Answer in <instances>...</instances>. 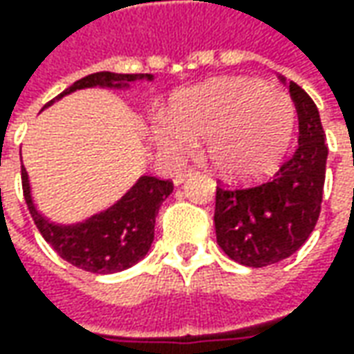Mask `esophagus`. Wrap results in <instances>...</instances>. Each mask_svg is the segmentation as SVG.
Returning a JSON list of instances; mask_svg holds the SVG:
<instances>
[{"label": "esophagus", "instance_id": "34e87169", "mask_svg": "<svg viewBox=\"0 0 354 354\" xmlns=\"http://www.w3.org/2000/svg\"><path fill=\"white\" fill-rule=\"evenodd\" d=\"M197 171L195 169H183V171H179L177 175H175V179H173V183L175 185H181L187 179V177H191V175H195Z\"/></svg>", "mask_w": 354, "mask_h": 354}]
</instances>
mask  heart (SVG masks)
Listing matches in <instances>:
<instances>
[{"label": "heart", "instance_id": "1", "mask_svg": "<svg viewBox=\"0 0 354 354\" xmlns=\"http://www.w3.org/2000/svg\"><path fill=\"white\" fill-rule=\"evenodd\" d=\"M295 126L292 98L258 78H216L181 92L171 116L153 126L157 145L171 157L207 140V157L226 179L246 181L276 167Z\"/></svg>", "mask_w": 354, "mask_h": 354}]
</instances>
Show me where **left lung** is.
<instances>
[{"label":"left lung","mask_w":354,"mask_h":354,"mask_svg":"<svg viewBox=\"0 0 354 354\" xmlns=\"http://www.w3.org/2000/svg\"><path fill=\"white\" fill-rule=\"evenodd\" d=\"M281 80L286 82L283 76ZM290 94L299 118L293 156L266 183L248 189L216 187V242L242 266L264 268L290 258L319 218L327 163L325 131L306 90L290 82Z\"/></svg>","instance_id":"obj_1"}]
</instances>
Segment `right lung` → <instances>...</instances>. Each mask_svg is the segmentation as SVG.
Instances as JSON below:
<instances>
[{"label": "right lung", "mask_w": 354, "mask_h": 354, "mask_svg": "<svg viewBox=\"0 0 354 354\" xmlns=\"http://www.w3.org/2000/svg\"><path fill=\"white\" fill-rule=\"evenodd\" d=\"M136 80H153L151 75H118L94 73L76 80L73 86L61 92L55 100L82 88H128ZM50 100L45 108L55 102ZM23 195L39 232L68 264L94 274H114L138 264L151 248L156 216L159 207L173 193L171 181L143 175L124 197L110 209L92 214L76 225L50 223L35 207L31 185L25 167L21 169Z\"/></svg>", "instance_id": "obj_1"}]
</instances>
